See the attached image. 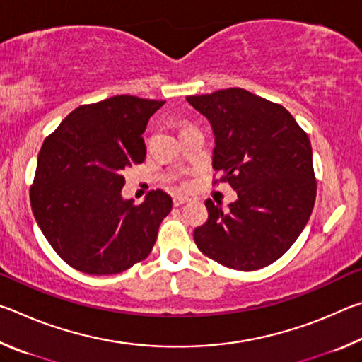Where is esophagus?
I'll return each instance as SVG.
<instances>
[{"label": "esophagus", "instance_id": "obj_1", "mask_svg": "<svg viewBox=\"0 0 362 362\" xmlns=\"http://www.w3.org/2000/svg\"><path fill=\"white\" fill-rule=\"evenodd\" d=\"M188 201H189L188 196H183V194H177V196H174V206H175V207H179V206H182V204H185V203H188Z\"/></svg>", "mask_w": 362, "mask_h": 362}]
</instances>
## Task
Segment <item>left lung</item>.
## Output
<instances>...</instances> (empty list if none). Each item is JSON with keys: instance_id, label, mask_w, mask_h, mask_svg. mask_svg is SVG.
<instances>
[{"instance_id": "obj_1", "label": "left lung", "mask_w": 362, "mask_h": 362, "mask_svg": "<svg viewBox=\"0 0 362 362\" xmlns=\"http://www.w3.org/2000/svg\"><path fill=\"white\" fill-rule=\"evenodd\" d=\"M187 100L209 119L216 136L212 168L238 193L226 211L206 201L209 217L193 233L196 246L240 272L276 262L303 231L315 206L308 136L283 105L246 89H220Z\"/></svg>"}]
</instances>
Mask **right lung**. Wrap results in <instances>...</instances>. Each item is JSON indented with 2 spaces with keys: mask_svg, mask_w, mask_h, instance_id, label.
<instances>
[{
  "mask_svg": "<svg viewBox=\"0 0 362 362\" xmlns=\"http://www.w3.org/2000/svg\"><path fill=\"white\" fill-rule=\"evenodd\" d=\"M164 100L115 95L73 110L47 136L30 203L42 235L70 267L115 274L144 260L173 198L153 189L144 203L122 199V170L144 163L142 134Z\"/></svg>",
  "mask_w": 362,
  "mask_h": 362,
  "instance_id": "obj_1",
  "label": "right lung"
}]
</instances>
